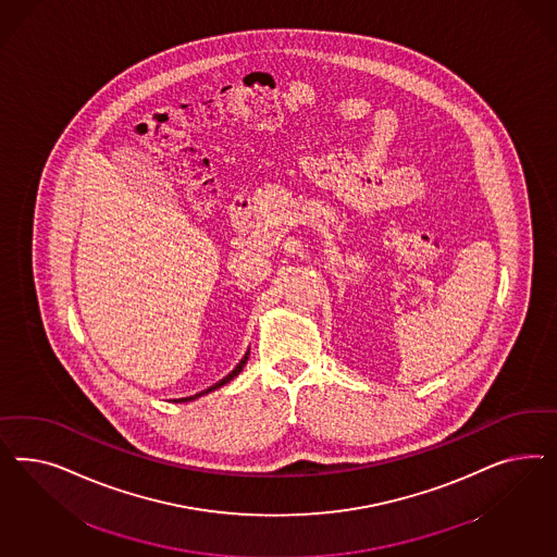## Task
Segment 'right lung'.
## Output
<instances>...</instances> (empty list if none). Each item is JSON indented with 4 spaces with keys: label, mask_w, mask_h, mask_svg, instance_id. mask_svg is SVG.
<instances>
[{
    "label": "right lung",
    "mask_w": 557,
    "mask_h": 557,
    "mask_svg": "<svg viewBox=\"0 0 557 557\" xmlns=\"http://www.w3.org/2000/svg\"><path fill=\"white\" fill-rule=\"evenodd\" d=\"M247 359H249V351H247V354H245V357H243V359H240V361L236 363L235 370L231 371V373H228L226 377H222V380H220V382H216L214 386H210V388H206L203 389V392H198V394H194V396H187V398H177V400H173V403H191V400L200 398V396H203V394H208V392H212V389L222 388L224 384H228L231 380H235L236 375H238V373L243 371V368L247 366Z\"/></svg>",
    "instance_id": "obj_1"
}]
</instances>
